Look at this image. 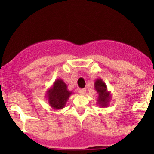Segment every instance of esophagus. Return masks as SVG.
Segmentation results:
<instances>
[{"mask_svg":"<svg viewBox=\"0 0 154 154\" xmlns=\"http://www.w3.org/2000/svg\"><path fill=\"white\" fill-rule=\"evenodd\" d=\"M78 92L80 93L81 95H84L86 92V88H80V89L78 90Z\"/></svg>","mask_w":154,"mask_h":154,"instance_id":"obj_1","label":"esophagus"}]
</instances>
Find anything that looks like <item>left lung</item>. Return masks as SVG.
Returning <instances> with one entry per match:
<instances>
[{
  "label": "left lung",
  "instance_id": "obj_1",
  "mask_svg": "<svg viewBox=\"0 0 154 154\" xmlns=\"http://www.w3.org/2000/svg\"><path fill=\"white\" fill-rule=\"evenodd\" d=\"M94 86L97 93V104L100 107H107L112 99L111 91H108L106 83L101 78H97L94 81Z\"/></svg>",
  "mask_w": 154,
  "mask_h": 154
}]
</instances>
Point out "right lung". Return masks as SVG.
Returning <instances> with one entry per match:
<instances>
[{
    "label": "right lung",
    "mask_w": 154,
    "mask_h": 154,
    "mask_svg": "<svg viewBox=\"0 0 154 154\" xmlns=\"http://www.w3.org/2000/svg\"><path fill=\"white\" fill-rule=\"evenodd\" d=\"M73 94L72 91L68 89V86L61 78L54 81L51 88L46 92L50 106L54 109H62L66 106L69 97Z\"/></svg>",
    "instance_id": "1"
}]
</instances>
